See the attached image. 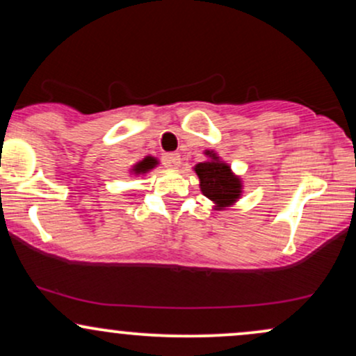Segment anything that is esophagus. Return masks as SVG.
<instances>
[{
    "mask_svg": "<svg viewBox=\"0 0 356 356\" xmlns=\"http://www.w3.org/2000/svg\"><path fill=\"white\" fill-rule=\"evenodd\" d=\"M162 164H164L165 167H169V169H177L179 164H181V155L175 154V152L164 154L162 155Z\"/></svg>",
    "mask_w": 356,
    "mask_h": 356,
    "instance_id": "esophagus-1",
    "label": "esophagus"
}]
</instances>
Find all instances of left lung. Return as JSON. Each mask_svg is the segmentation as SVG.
<instances>
[{
  "mask_svg": "<svg viewBox=\"0 0 356 356\" xmlns=\"http://www.w3.org/2000/svg\"><path fill=\"white\" fill-rule=\"evenodd\" d=\"M211 161L195 165V174L201 181V191L219 207L231 206L241 195V181L232 175L231 167L218 161L216 154L207 152Z\"/></svg>",
  "mask_w": 356,
  "mask_h": 356,
  "instance_id": "1",
  "label": "left lung"
}]
</instances>
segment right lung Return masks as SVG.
Returning <instances> with one entry per match:
<instances>
[{
	"label": "right lung",
	"instance_id": "obj_1",
	"mask_svg": "<svg viewBox=\"0 0 356 356\" xmlns=\"http://www.w3.org/2000/svg\"><path fill=\"white\" fill-rule=\"evenodd\" d=\"M157 164V161H155V159H152V157H147V159H144V161L140 162V164H137L136 165V172L138 174V172H147V170L149 169H152V167Z\"/></svg>",
	"mask_w": 356,
	"mask_h": 356
}]
</instances>
